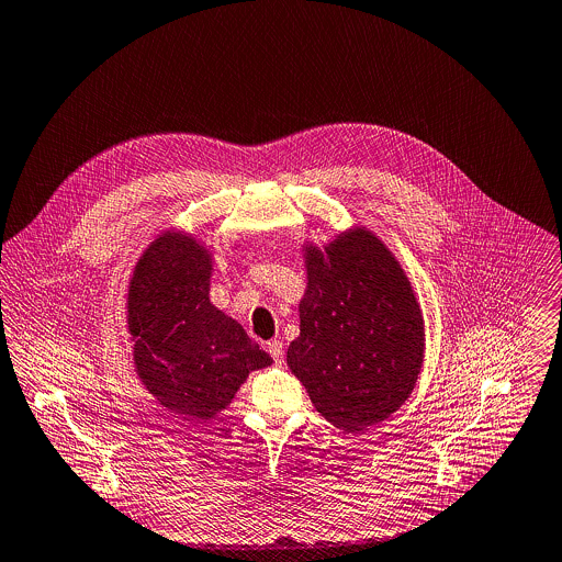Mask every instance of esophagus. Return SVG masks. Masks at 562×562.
Segmentation results:
<instances>
[{"label":"esophagus","mask_w":562,"mask_h":562,"mask_svg":"<svg viewBox=\"0 0 562 562\" xmlns=\"http://www.w3.org/2000/svg\"><path fill=\"white\" fill-rule=\"evenodd\" d=\"M267 352L276 359V363H282L284 361V344L280 339H273L267 344Z\"/></svg>","instance_id":"esophagus-1"}]
</instances>
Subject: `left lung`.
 Returning a JSON list of instances; mask_svg holds the SVG:
<instances>
[{
  "label": "left lung",
  "instance_id": "obj_1",
  "mask_svg": "<svg viewBox=\"0 0 562 562\" xmlns=\"http://www.w3.org/2000/svg\"><path fill=\"white\" fill-rule=\"evenodd\" d=\"M306 291L286 363L315 409L344 431L387 420L425 361V319L392 249L368 227L302 245Z\"/></svg>",
  "mask_w": 562,
  "mask_h": 562
}]
</instances>
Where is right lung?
I'll return each mask as SVG.
<instances>
[{"mask_svg": "<svg viewBox=\"0 0 562 562\" xmlns=\"http://www.w3.org/2000/svg\"><path fill=\"white\" fill-rule=\"evenodd\" d=\"M212 247L177 227L150 240L126 289L133 368L155 401L212 420L273 359L210 302Z\"/></svg>", "mask_w": 562, "mask_h": 562, "instance_id": "1", "label": "right lung"}]
</instances>
